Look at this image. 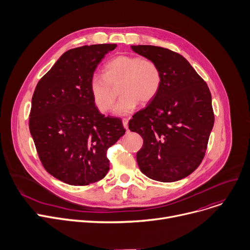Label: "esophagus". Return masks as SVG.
I'll return each mask as SVG.
<instances>
[{
    "instance_id": "1",
    "label": "esophagus",
    "mask_w": 250,
    "mask_h": 250,
    "mask_svg": "<svg viewBox=\"0 0 250 250\" xmlns=\"http://www.w3.org/2000/svg\"><path fill=\"white\" fill-rule=\"evenodd\" d=\"M123 125H124L125 129L128 128V118H124V120H123Z\"/></svg>"
}]
</instances>
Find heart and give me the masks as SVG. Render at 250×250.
Instances as JSON below:
<instances>
[{
    "label": "heart",
    "instance_id": "obj_1",
    "mask_svg": "<svg viewBox=\"0 0 250 250\" xmlns=\"http://www.w3.org/2000/svg\"><path fill=\"white\" fill-rule=\"evenodd\" d=\"M121 83L122 97L114 112L125 115L139 104L151 102L158 94L162 85V73L153 60L139 56L122 55L106 62L103 76L93 75L89 81L90 95L100 112L111 109L116 99V92L111 86Z\"/></svg>",
    "mask_w": 250,
    "mask_h": 250
}]
</instances>
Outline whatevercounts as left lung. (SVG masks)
<instances>
[{"mask_svg": "<svg viewBox=\"0 0 250 250\" xmlns=\"http://www.w3.org/2000/svg\"><path fill=\"white\" fill-rule=\"evenodd\" d=\"M153 60L162 73L157 96L128 122L144 140L137 153L141 171L151 179L172 182L202 163L215 116L207 83L181 55L154 45H132Z\"/></svg>", "mask_w": 250, "mask_h": 250, "instance_id": "left-lung-1", "label": "left lung"}]
</instances>
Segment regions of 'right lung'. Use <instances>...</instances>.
<instances>
[{"instance_id": "1", "label": "right lung", "mask_w": 250, "mask_h": 250, "mask_svg": "<svg viewBox=\"0 0 250 250\" xmlns=\"http://www.w3.org/2000/svg\"><path fill=\"white\" fill-rule=\"evenodd\" d=\"M116 44H93L65 51L39 80L29 129L46 171L71 186H88L109 170L107 150L125 133L122 120L105 117L92 101L89 81Z\"/></svg>"}]
</instances>
